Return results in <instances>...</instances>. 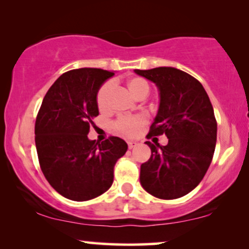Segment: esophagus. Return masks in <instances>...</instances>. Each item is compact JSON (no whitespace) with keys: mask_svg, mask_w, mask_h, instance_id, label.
<instances>
[{"mask_svg":"<svg viewBox=\"0 0 249 249\" xmlns=\"http://www.w3.org/2000/svg\"><path fill=\"white\" fill-rule=\"evenodd\" d=\"M137 145H138L137 142H128V147H129V149L135 148Z\"/></svg>","mask_w":249,"mask_h":249,"instance_id":"1","label":"esophagus"}]
</instances>
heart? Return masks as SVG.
<instances>
[{"mask_svg": "<svg viewBox=\"0 0 249 249\" xmlns=\"http://www.w3.org/2000/svg\"><path fill=\"white\" fill-rule=\"evenodd\" d=\"M127 89L129 90L132 96L135 98L145 97L149 91V85L144 78L141 77H131L129 78L125 83ZM113 88V84L105 83L101 89L98 90L97 94V107L101 111H105L108 107V98H110V93ZM145 118L142 115L130 118H121L115 122L114 128L115 130L121 132L125 136H135L139 131V129L142 124H145Z\"/></svg>", "mask_w": 249, "mask_h": 249, "instance_id": "heart-1", "label": "heart"}]
</instances>
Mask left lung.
Returning <instances> with one entry per match:
<instances>
[{
    "label": "left lung",
    "instance_id": "left-lung-1",
    "mask_svg": "<svg viewBox=\"0 0 249 249\" xmlns=\"http://www.w3.org/2000/svg\"><path fill=\"white\" fill-rule=\"evenodd\" d=\"M134 71L159 89V110L147 137L169 138L165 146L145 142L152 155L141 165V185L158 198H179L198 186L212 162L217 131L213 107L203 85L185 71L172 67Z\"/></svg>",
    "mask_w": 249,
    "mask_h": 249
}]
</instances>
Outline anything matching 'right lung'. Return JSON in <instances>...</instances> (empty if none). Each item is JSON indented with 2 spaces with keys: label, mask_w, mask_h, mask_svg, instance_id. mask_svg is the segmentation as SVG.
<instances>
[{
  "label": "right lung",
  "mask_w": 249,
  "mask_h": 249,
  "mask_svg": "<svg viewBox=\"0 0 249 249\" xmlns=\"http://www.w3.org/2000/svg\"><path fill=\"white\" fill-rule=\"evenodd\" d=\"M113 76V71L96 68L70 70L57 78L40 105L35 124L40 169L68 199L84 202L107 192L115 162L128 149L119 137L102 142L87 137L98 115V90Z\"/></svg>",
  "instance_id": "right-lung-1"
}]
</instances>
